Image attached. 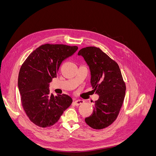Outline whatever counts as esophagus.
<instances>
[{"instance_id":"1","label":"esophagus","mask_w":156,"mask_h":156,"mask_svg":"<svg viewBox=\"0 0 156 156\" xmlns=\"http://www.w3.org/2000/svg\"><path fill=\"white\" fill-rule=\"evenodd\" d=\"M84 103V101L83 100H75L74 101H73V103L75 105H81V104H83V103Z\"/></svg>"}]
</instances>
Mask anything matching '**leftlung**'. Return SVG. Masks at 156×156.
I'll return each mask as SVG.
<instances>
[{
  "label": "left lung",
  "mask_w": 156,
  "mask_h": 156,
  "mask_svg": "<svg viewBox=\"0 0 156 156\" xmlns=\"http://www.w3.org/2000/svg\"><path fill=\"white\" fill-rule=\"evenodd\" d=\"M90 69V84L99 95L92 114L85 119L93 129H101L112 124L119 114L126 94V84L119 64L101 49L87 47L79 51Z\"/></svg>",
  "instance_id": "obj_1"
}]
</instances>
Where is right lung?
Listing matches in <instances>:
<instances>
[{
    "mask_svg": "<svg viewBox=\"0 0 156 156\" xmlns=\"http://www.w3.org/2000/svg\"><path fill=\"white\" fill-rule=\"evenodd\" d=\"M77 49V46L46 44L33 51L23 63L18 77L21 101L27 115L36 126L54 125L72 104L68 95L51 94L49 83L56 77L62 61Z\"/></svg>",
    "mask_w": 156,
    "mask_h": 156,
    "instance_id": "obj_1",
    "label": "right lung"
}]
</instances>
